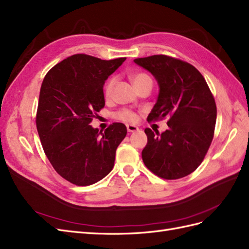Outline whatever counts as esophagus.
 <instances>
[{
	"label": "esophagus",
	"instance_id": "obj_1",
	"mask_svg": "<svg viewBox=\"0 0 249 249\" xmlns=\"http://www.w3.org/2000/svg\"><path fill=\"white\" fill-rule=\"evenodd\" d=\"M126 130H127V132L133 133V132H136V131H138L139 129H138V126H137V125H134V124H126Z\"/></svg>",
	"mask_w": 249,
	"mask_h": 249
}]
</instances>
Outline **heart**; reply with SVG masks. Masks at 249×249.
Here are the masks:
<instances>
[{"mask_svg":"<svg viewBox=\"0 0 249 249\" xmlns=\"http://www.w3.org/2000/svg\"><path fill=\"white\" fill-rule=\"evenodd\" d=\"M131 79L133 82V85L135 86V88H137L138 86L142 85L144 83H152V79L149 75L144 74V73H135L131 76ZM116 83V78L115 77H111L108 79V82L105 85V96L107 98L111 97L112 92L114 89V86H115ZM114 117L118 120H122V122L125 123H135L137 120V115L134 112L130 110H122L118 111L117 113L114 114Z\"/></svg>","mask_w":249,"mask_h":249,"instance_id":"1","label":"heart"}]
</instances>
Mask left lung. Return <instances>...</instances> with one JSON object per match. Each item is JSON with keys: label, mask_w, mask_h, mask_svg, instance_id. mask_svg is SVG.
<instances>
[{"label": "left lung", "mask_w": 249, "mask_h": 249, "mask_svg": "<svg viewBox=\"0 0 249 249\" xmlns=\"http://www.w3.org/2000/svg\"><path fill=\"white\" fill-rule=\"evenodd\" d=\"M155 77L157 102L147 120L170 116L167 130L145 129L141 153L145 166L163 179L187 176L202 162L213 137L217 108L202 74L189 63L166 55L134 59Z\"/></svg>", "instance_id": "8db88e82"}]
</instances>
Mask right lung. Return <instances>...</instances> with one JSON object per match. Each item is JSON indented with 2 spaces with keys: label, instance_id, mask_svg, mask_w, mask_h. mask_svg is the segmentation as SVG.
I'll return each instance as SVG.
<instances>
[{
  "label": "right lung",
  "instance_id": "obj_1",
  "mask_svg": "<svg viewBox=\"0 0 249 249\" xmlns=\"http://www.w3.org/2000/svg\"><path fill=\"white\" fill-rule=\"evenodd\" d=\"M124 60L75 54L55 65L43 80L38 136L54 170L73 184H94L113 169L126 127L115 123L103 132L90 123L105 107V82Z\"/></svg>",
  "mask_w": 249,
  "mask_h": 249
}]
</instances>
